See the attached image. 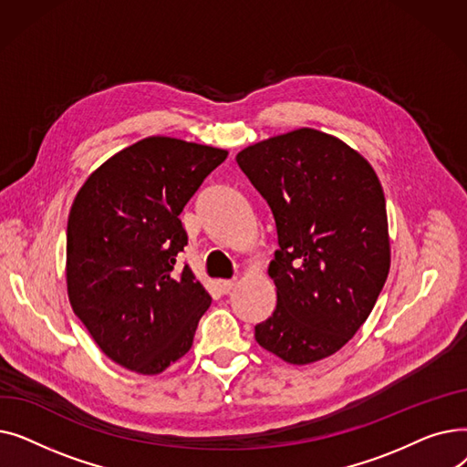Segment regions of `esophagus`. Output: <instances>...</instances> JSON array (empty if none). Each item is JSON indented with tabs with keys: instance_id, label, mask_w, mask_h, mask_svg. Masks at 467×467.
I'll return each mask as SVG.
<instances>
[{
	"instance_id": "1",
	"label": "esophagus",
	"mask_w": 467,
	"mask_h": 467,
	"mask_svg": "<svg viewBox=\"0 0 467 467\" xmlns=\"http://www.w3.org/2000/svg\"><path fill=\"white\" fill-rule=\"evenodd\" d=\"M234 285H236V282H234V280H219V282H217L219 291H221V293H225V296H227V293H231V291L234 289Z\"/></svg>"
}]
</instances>
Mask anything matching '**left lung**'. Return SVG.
<instances>
[{
	"label": "left lung",
	"instance_id": "obj_1",
	"mask_svg": "<svg viewBox=\"0 0 467 467\" xmlns=\"http://www.w3.org/2000/svg\"><path fill=\"white\" fill-rule=\"evenodd\" d=\"M236 162L271 206L278 233L268 265L276 308L255 326V340L293 365L329 358L369 317L389 273L377 171L316 129L248 145Z\"/></svg>",
	"mask_w": 467,
	"mask_h": 467
}]
</instances>
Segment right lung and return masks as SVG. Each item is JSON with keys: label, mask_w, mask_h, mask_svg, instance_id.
Returning <instances> with one entry per match:
<instances>
[{"label": "right lung", "mask_w": 467, "mask_h": 467, "mask_svg": "<svg viewBox=\"0 0 467 467\" xmlns=\"http://www.w3.org/2000/svg\"><path fill=\"white\" fill-rule=\"evenodd\" d=\"M219 147L150 136L87 178L67 217L69 305L100 350L129 371L159 375L183 358L212 297L189 265L180 213Z\"/></svg>", "instance_id": "right-lung-1"}]
</instances>
